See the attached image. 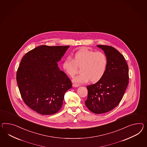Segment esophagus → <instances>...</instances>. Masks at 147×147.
<instances>
[{
  "mask_svg": "<svg viewBox=\"0 0 147 147\" xmlns=\"http://www.w3.org/2000/svg\"><path fill=\"white\" fill-rule=\"evenodd\" d=\"M72 86L74 87H78L79 86V85H78V84H72Z\"/></svg>",
  "mask_w": 147,
  "mask_h": 147,
  "instance_id": "1",
  "label": "esophagus"
}]
</instances>
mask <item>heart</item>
<instances>
[{
  "mask_svg": "<svg viewBox=\"0 0 147 147\" xmlns=\"http://www.w3.org/2000/svg\"><path fill=\"white\" fill-rule=\"evenodd\" d=\"M108 65V59L101 52H95L83 49L74 54L73 59L68 57L64 60L62 68L68 75L74 77L80 67L81 73L73 79L77 84L86 83L90 80L92 83L99 81L105 75Z\"/></svg>",
  "mask_w": 147,
  "mask_h": 147,
  "instance_id": "obj_1",
  "label": "heart"
}]
</instances>
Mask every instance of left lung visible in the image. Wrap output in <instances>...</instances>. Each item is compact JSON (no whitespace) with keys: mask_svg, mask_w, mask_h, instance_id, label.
Returning a JSON list of instances; mask_svg holds the SVG:
<instances>
[{"mask_svg":"<svg viewBox=\"0 0 147 147\" xmlns=\"http://www.w3.org/2000/svg\"><path fill=\"white\" fill-rule=\"evenodd\" d=\"M108 59V65L101 79L86 87L88 95L85 102L87 108L96 114L113 110L120 103L128 85V67L124 57L111 46L98 45Z\"/></svg>","mask_w":147,"mask_h":147,"instance_id":"1","label":"left lung"}]
</instances>
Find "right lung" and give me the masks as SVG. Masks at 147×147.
I'll use <instances>...</instances> for the list:
<instances>
[{"instance_id":"1","label":"right lung","mask_w":147,"mask_h":147,"mask_svg":"<svg viewBox=\"0 0 147 147\" xmlns=\"http://www.w3.org/2000/svg\"><path fill=\"white\" fill-rule=\"evenodd\" d=\"M69 46L42 45L23 57L16 74L19 90L24 103L43 115L57 113L71 82L57 63Z\"/></svg>"}]
</instances>
